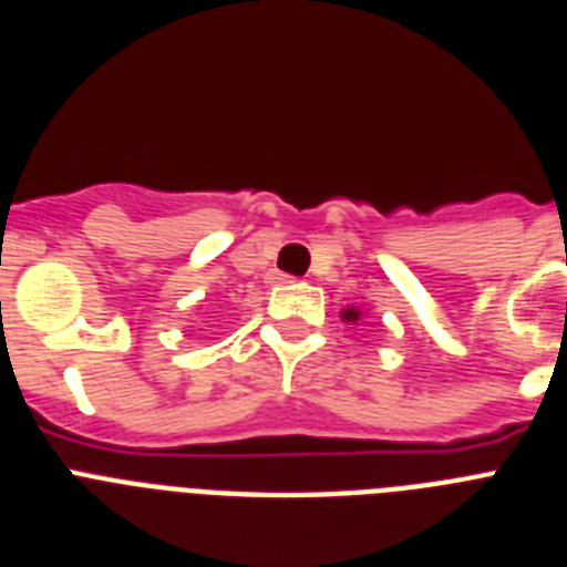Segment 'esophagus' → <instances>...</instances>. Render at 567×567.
<instances>
[{
	"mask_svg": "<svg viewBox=\"0 0 567 567\" xmlns=\"http://www.w3.org/2000/svg\"><path fill=\"white\" fill-rule=\"evenodd\" d=\"M276 282H282V285H288V282H293V276H285V274H276Z\"/></svg>",
	"mask_w": 567,
	"mask_h": 567,
	"instance_id": "1",
	"label": "esophagus"
}]
</instances>
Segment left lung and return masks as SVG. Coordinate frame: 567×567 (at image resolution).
<instances>
[{"label": "left lung", "instance_id": "8db88e82", "mask_svg": "<svg viewBox=\"0 0 567 567\" xmlns=\"http://www.w3.org/2000/svg\"><path fill=\"white\" fill-rule=\"evenodd\" d=\"M360 317H363L360 308H342V320L346 322H360Z\"/></svg>", "mask_w": 567, "mask_h": 567}]
</instances>
